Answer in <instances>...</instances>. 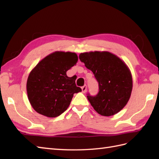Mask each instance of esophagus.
I'll use <instances>...</instances> for the list:
<instances>
[{"instance_id":"esophagus-1","label":"esophagus","mask_w":159,"mask_h":159,"mask_svg":"<svg viewBox=\"0 0 159 159\" xmlns=\"http://www.w3.org/2000/svg\"><path fill=\"white\" fill-rule=\"evenodd\" d=\"M81 89H82V92H83V93H85V92H87V85H85L83 87H81Z\"/></svg>"}]
</instances>
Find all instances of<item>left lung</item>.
Here are the masks:
<instances>
[{"instance_id":"obj_1","label":"left lung","mask_w":159,"mask_h":159,"mask_svg":"<svg viewBox=\"0 0 159 159\" xmlns=\"http://www.w3.org/2000/svg\"><path fill=\"white\" fill-rule=\"evenodd\" d=\"M79 59L98 82V93L87 96L91 105L102 116L117 113L126 105L133 89V78L126 64L107 51L83 52Z\"/></svg>"}]
</instances>
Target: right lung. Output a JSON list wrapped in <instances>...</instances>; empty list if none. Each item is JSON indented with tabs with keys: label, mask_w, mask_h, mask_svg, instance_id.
Masks as SVG:
<instances>
[{
	"label": "right lung",
	"mask_w": 159,
	"mask_h": 159,
	"mask_svg": "<svg viewBox=\"0 0 159 159\" xmlns=\"http://www.w3.org/2000/svg\"><path fill=\"white\" fill-rule=\"evenodd\" d=\"M77 61L75 52L56 51L40 61L31 71L26 92L36 112L56 117L67 110L74 93L82 91L76 87L74 78L66 74Z\"/></svg>",
	"instance_id": "right-lung-1"
}]
</instances>
